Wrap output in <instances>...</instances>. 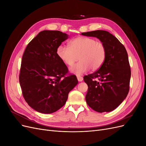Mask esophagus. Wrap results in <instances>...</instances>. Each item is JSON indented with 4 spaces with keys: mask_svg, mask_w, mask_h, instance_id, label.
<instances>
[{
    "mask_svg": "<svg viewBox=\"0 0 146 146\" xmlns=\"http://www.w3.org/2000/svg\"><path fill=\"white\" fill-rule=\"evenodd\" d=\"M77 80H78V82H82L83 79L82 76H78V75H77Z\"/></svg>",
    "mask_w": 146,
    "mask_h": 146,
    "instance_id": "obj_1",
    "label": "esophagus"
}]
</instances>
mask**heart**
<instances>
[{"label": "heart", "instance_id": "heart-1", "mask_svg": "<svg viewBox=\"0 0 146 146\" xmlns=\"http://www.w3.org/2000/svg\"><path fill=\"white\" fill-rule=\"evenodd\" d=\"M56 54L69 66L80 60L70 69L72 73L80 76L90 69L98 70L103 65L107 56V48L104 44L94 38L79 36L70 41L69 47L60 45L56 48Z\"/></svg>", "mask_w": 146, "mask_h": 146}]
</instances>
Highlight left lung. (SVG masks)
Masks as SVG:
<instances>
[{
  "mask_svg": "<svg viewBox=\"0 0 146 146\" xmlns=\"http://www.w3.org/2000/svg\"><path fill=\"white\" fill-rule=\"evenodd\" d=\"M82 35L98 38L107 48L103 65L93 74L83 77L88 86L86 103L97 112L111 111L126 98L130 89L131 69L127 50L107 31L95 30Z\"/></svg>",
  "mask_w": 146,
  "mask_h": 146,
  "instance_id": "1",
  "label": "left lung"
}]
</instances>
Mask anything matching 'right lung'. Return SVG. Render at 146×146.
I'll list each match as a JSON object with an SVG mask.
<instances>
[{
	"label": "right lung",
	"instance_id": "right-lung-1",
	"mask_svg": "<svg viewBox=\"0 0 146 146\" xmlns=\"http://www.w3.org/2000/svg\"><path fill=\"white\" fill-rule=\"evenodd\" d=\"M68 35L58 30L39 32L26 47L22 58L19 83L26 102L38 112L50 114L66 102L78 80L56 54Z\"/></svg>",
	"mask_w": 146,
	"mask_h": 146
}]
</instances>
